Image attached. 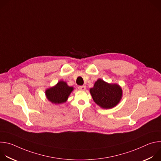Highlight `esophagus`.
Listing matches in <instances>:
<instances>
[{"label":"esophagus","mask_w":161,"mask_h":161,"mask_svg":"<svg viewBox=\"0 0 161 161\" xmlns=\"http://www.w3.org/2000/svg\"><path fill=\"white\" fill-rule=\"evenodd\" d=\"M78 89L80 90H85V89H86V86H85V85H82V86H78Z\"/></svg>","instance_id":"obj_1"}]
</instances>
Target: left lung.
<instances>
[{
	"label": "left lung",
	"instance_id": "8db88e82",
	"mask_svg": "<svg viewBox=\"0 0 161 161\" xmlns=\"http://www.w3.org/2000/svg\"><path fill=\"white\" fill-rule=\"evenodd\" d=\"M94 101L104 109H110L117 106L122 97V90L117 84H110L98 79L94 87L90 89Z\"/></svg>",
	"mask_w": 161,
	"mask_h": 161
}]
</instances>
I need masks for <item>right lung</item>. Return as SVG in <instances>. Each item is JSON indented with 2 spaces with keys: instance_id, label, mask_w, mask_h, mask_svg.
<instances>
[{
  "instance_id": "add662e5",
  "label": "right lung",
  "mask_w": 161,
  "mask_h": 161,
  "mask_svg": "<svg viewBox=\"0 0 161 161\" xmlns=\"http://www.w3.org/2000/svg\"><path fill=\"white\" fill-rule=\"evenodd\" d=\"M73 89V86H68L66 82L60 81L56 85L46 90L45 94L48 101L58 104L66 102Z\"/></svg>"
}]
</instances>
